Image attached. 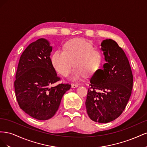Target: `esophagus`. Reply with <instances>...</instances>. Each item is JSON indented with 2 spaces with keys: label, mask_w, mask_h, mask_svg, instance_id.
Instances as JSON below:
<instances>
[{
  "label": "esophagus",
  "mask_w": 147,
  "mask_h": 147,
  "mask_svg": "<svg viewBox=\"0 0 147 147\" xmlns=\"http://www.w3.org/2000/svg\"><path fill=\"white\" fill-rule=\"evenodd\" d=\"M78 86V84H72V88H77Z\"/></svg>",
  "instance_id": "obj_1"
}]
</instances>
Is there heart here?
<instances>
[{
    "label": "heart",
    "mask_w": 147,
    "mask_h": 147,
    "mask_svg": "<svg viewBox=\"0 0 147 147\" xmlns=\"http://www.w3.org/2000/svg\"><path fill=\"white\" fill-rule=\"evenodd\" d=\"M64 50H56L51 57L53 67L63 76H67L74 64L75 68L71 76L73 80L81 79L85 75L90 76L99 68L100 53L85 40H70L65 43Z\"/></svg>",
    "instance_id": "obj_1"
}]
</instances>
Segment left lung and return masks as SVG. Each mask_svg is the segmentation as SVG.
<instances>
[{
    "instance_id": "left-lung-1",
    "label": "left lung",
    "mask_w": 147,
    "mask_h": 147,
    "mask_svg": "<svg viewBox=\"0 0 147 147\" xmlns=\"http://www.w3.org/2000/svg\"><path fill=\"white\" fill-rule=\"evenodd\" d=\"M101 50L107 63L91 78L85 104L91 119L107 123L119 117L125 109L131 95L133 75L126 54L116 42L104 40ZM92 78H98V82Z\"/></svg>"
}]
</instances>
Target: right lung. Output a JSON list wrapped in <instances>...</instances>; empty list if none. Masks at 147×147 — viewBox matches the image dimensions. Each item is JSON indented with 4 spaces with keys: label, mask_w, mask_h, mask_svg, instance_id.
I'll list each match as a JSON object with an SVG mask.
<instances>
[{
    "label": "right lung",
    "mask_w": 147,
    "mask_h": 147,
    "mask_svg": "<svg viewBox=\"0 0 147 147\" xmlns=\"http://www.w3.org/2000/svg\"><path fill=\"white\" fill-rule=\"evenodd\" d=\"M52 47L45 38L31 43L22 53L14 82L20 107L38 120L52 118L59 109L69 83L55 85L61 78L51 64Z\"/></svg>",
    "instance_id": "1"
}]
</instances>
